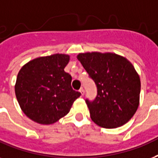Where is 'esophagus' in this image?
I'll list each match as a JSON object with an SVG mask.
<instances>
[{
	"label": "esophagus",
	"instance_id": "1",
	"mask_svg": "<svg viewBox=\"0 0 158 158\" xmlns=\"http://www.w3.org/2000/svg\"><path fill=\"white\" fill-rule=\"evenodd\" d=\"M79 92H80V94H81V95H84V89H83V88H81L80 89H79Z\"/></svg>",
	"mask_w": 158,
	"mask_h": 158
}]
</instances>
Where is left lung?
<instances>
[{
	"label": "left lung",
	"mask_w": 158,
	"mask_h": 158,
	"mask_svg": "<svg viewBox=\"0 0 158 158\" xmlns=\"http://www.w3.org/2000/svg\"><path fill=\"white\" fill-rule=\"evenodd\" d=\"M77 59L98 89L94 100L86 99L93 121L105 128L128 122L138 108L141 90L140 78L132 63L114 53H81Z\"/></svg>",
	"instance_id": "obj_1"
}]
</instances>
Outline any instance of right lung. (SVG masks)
Instances as JSON below:
<instances>
[{
  "mask_svg": "<svg viewBox=\"0 0 158 158\" xmlns=\"http://www.w3.org/2000/svg\"><path fill=\"white\" fill-rule=\"evenodd\" d=\"M69 55L39 57L29 61L18 73L16 98L23 113L40 124H52L68 114L81 94L71 87L72 77L64 72Z\"/></svg>",
  "mask_w": 158,
  "mask_h": 158,
  "instance_id": "obj_1",
  "label": "right lung"
}]
</instances>
